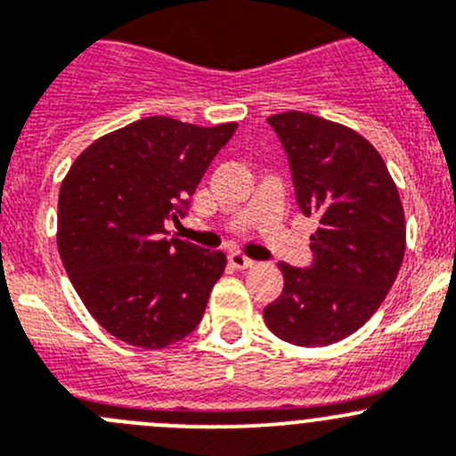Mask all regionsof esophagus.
Wrapping results in <instances>:
<instances>
[{"instance_id": "obj_1", "label": "esophagus", "mask_w": 456, "mask_h": 456, "mask_svg": "<svg viewBox=\"0 0 456 456\" xmlns=\"http://www.w3.org/2000/svg\"><path fill=\"white\" fill-rule=\"evenodd\" d=\"M228 262H231L235 268H241V271H244V268H250V266H253V264H255L253 259L246 257L244 253H231V257H228Z\"/></svg>"}]
</instances>
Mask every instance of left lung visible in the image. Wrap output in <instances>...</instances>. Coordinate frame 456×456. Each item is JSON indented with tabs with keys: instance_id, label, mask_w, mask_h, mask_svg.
<instances>
[{
	"instance_id": "1",
	"label": "left lung",
	"mask_w": 456,
	"mask_h": 456,
	"mask_svg": "<svg viewBox=\"0 0 456 456\" xmlns=\"http://www.w3.org/2000/svg\"><path fill=\"white\" fill-rule=\"evenodd\" d=\"M268 125L289 156L297 206L318 216V231L309 268L280 264L284 290L264 320L290 345L327 346L387 297L405 255V212L383 156L358 132L302 111Z\"/></svg>"
}]
</instances>
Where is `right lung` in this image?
<instances>
[{
    "label": "right lung",
    "mask_w": 456,
    "mask_h": 456,
    "mask_svg": "<svg viewBox=\"0 0 456 456\" xmlns=\"http://www.w3.org/2000/svg\"><path fill=\"white\" fill-rule=\"evenodd\" d=\"M237 123L199 127L150 116L91 142L58 199V250L95 322L141 349L197 329L225 268L221 250L167 240Z\"/></svg>",
    "instance_id": "add662e5"
}]
</instances>
